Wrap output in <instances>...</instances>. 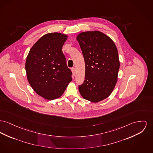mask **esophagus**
<instances>
[{"label": "esophagus", "mask_w": 153, "mask_h": 153, "mask_svg": "<svg viewBox=\"0 0 153 153\" xmlns=\"http://www.w3.org/2000/svg\"><path fill=\"white\" fill-rule=\"evenodd\" d=\"M72 72H73V75L74 76V75H75V73H76V68H72Z\"/></svg>", "instance_id": "34e87169"}]
</instances>
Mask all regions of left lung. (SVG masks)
<instances>
[{"label": "left lung", "instance_id": "1", "mask_svg": "<svg viewBox=\"0 0 153 153\" xmlns=\"http://www.w3.org/2000/svg\"><path fill=\"white\" fill-rule=\"evenodd\" d=\"M77 40L85 65V80L79 90L83 98L98 102L107 98L116 84L120 68L117 47L99 31L81 32Z\"/></svg>", "mask_w": 153, "mask_h": 153}]
</instances>
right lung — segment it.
I'll return each mask as SVG.
<instances>
[{
	"label": "right lung",
	"instance_id": "1",
	"mask_svg": "<svg viewBox=\"0 0 153 153\" xmlns=\"http://www.w3.org/2000/svg\"><path fill=\"white\" fill-rule=\"evenodd\" d=\"M68 36L50 33L40 37L27 55L25 70L29 84L36 93L48 100L59 98L72 81L62 47Z\"/></svg>",
	"mask_w": 153,
	"mask_h": 153
}]
</instances>
